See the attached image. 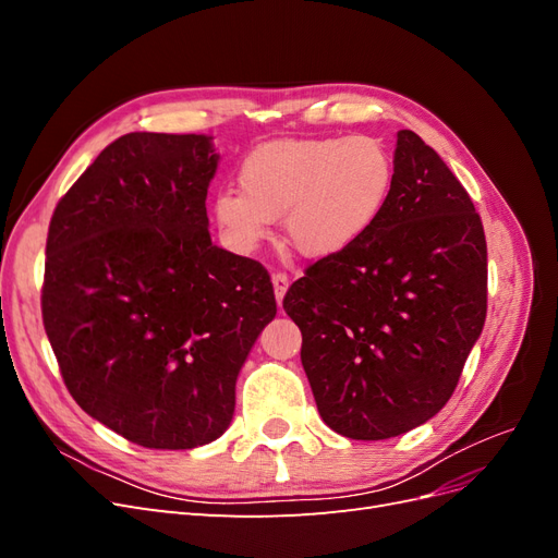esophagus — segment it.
I'll use <instances>...</instances> for the list:
<instances>
[{
  "mask_svg": "<svg viewBox=\"0 0 558 558\" xmlns=\"http://www.w3.org/2000/svg\"><path fill=\"white\" fill-rule=\"evenodd\" d=\"M272 286H275L277 302L281 305V300H283L286 291H289V275H286V272H275V275H272Z\"/></svg>",
  "mask_w": 558,
  "mask_h": 558,
  "instance_id": "esophagus-1",
  "label": "esophagus"
}]
</instances>
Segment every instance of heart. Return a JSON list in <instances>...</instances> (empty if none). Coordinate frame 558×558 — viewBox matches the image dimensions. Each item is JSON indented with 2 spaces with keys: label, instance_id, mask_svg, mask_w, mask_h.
<instances>
[{
  "label": "heart",
  "instance_id": "heart-1",
  "mask_svg": "<svg viewBox=\"0 0 558 558\" xmlns=\"http://www.w3.org/2000/svg\"><path fill=\"white\" fill-rule=\"evenodd\" d=\"M242 193L214 197L228 240L256 248L283 216L289 244L307 258H330L375 226L393 189V160L373 137L277 140L258 146L240 170Z\"/></svg>",
  "mask_w": 558,
  "mask_h": 558
}]
</instances>
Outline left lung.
Here are the masks:
<instances>
[{
	"instance_id": "8db88e82",
	"label": "left lung",
	"mask_w": 558,
	"mask_h": 558,
	"mask_svg": "<svg viewBox=\"0 0 558 558\" xmlns=\"http://www.w3.org/2000/svg\"><path fill=\"white\" fill-rule=\"evenodd\" d=\"M283 310L335 433L386 440L445 408L484 328L486 240L468 191L416 132H398L375 226L310 265Z\"/></svg>"
}]
</instances>
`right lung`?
<instances>
[{"label": "right lung", "instance_id": "1", "mask_svg": "<svg viewBox=\"0 0 558 558\" xmlns=\"http://www.w3.org/2000/svg\"><path fill=\"white\" fill-rule=\"evenodd\" d=\"M205 134L130 132L66 191L46 240L41 316L66 391L148 449L221 437L277 300L267 269L209 238Z\"/></svg>", "mask_w": 558, "mask_h": 558}]
</instances>
